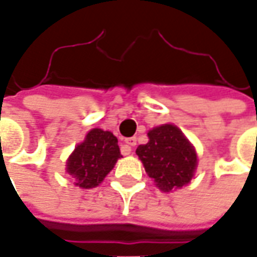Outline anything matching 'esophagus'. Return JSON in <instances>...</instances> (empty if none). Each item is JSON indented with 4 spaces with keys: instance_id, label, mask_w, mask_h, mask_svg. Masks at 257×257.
I'll list each match as a JSON object with an SVG mask.
<instances>
[{
    "instance_id": "34e87169",
    "label": "esophagus",
    "mask_w": 257,
    "mask_h": 257,
    "mask_svg": "<svg viewBox=\"0 0 257 257\" xmlns=\"http://www.w3.org/2000/svg\"><path fill=\"white\" fill-rule=\"evenodd\" d=\"M136 146V138H128L125 139V150H123V154H131V149Z\"/></svg>"
}]
</instances>
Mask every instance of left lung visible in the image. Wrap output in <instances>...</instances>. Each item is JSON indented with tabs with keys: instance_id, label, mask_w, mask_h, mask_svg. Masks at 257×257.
<instances>
[{
	"instance_id": "obj_1",
	"label": "left lung",
	"mask_w": 257,
	"mask_h": 257,
	"mask_svg": "<svg viewBox=\"0 0 257 257\" xmlns=\"http://www.w3.org/2000/svg\"><path fill=\"white\" fill-rule=\"evenodd\" d=\"M149 143L140 145L136 154L146 172L164 193L191 182L197 169V153L183 132L172 123L149 131Z\"/></svg>"
}]
</instances>
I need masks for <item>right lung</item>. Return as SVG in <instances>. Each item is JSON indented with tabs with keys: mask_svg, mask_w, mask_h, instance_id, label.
<instances>
[{
	"mask_svg": "<svg viewBox=\"0 0 257 257\" xmlns=\"http://www.w3.org/2000/svg\"><path fill=\"white\" fill-rule=\"evenodd\" d=\"M118 158L121 153L117 138L108 131L90 129L68 157L66 172L75 179V186L93 189L110 173Z\"/></svg>",
	"mask_w": 257,
	"mask_h": 257,
	"instance_id": "add662e5",
	"label": "right lung"
}]
</instances>
